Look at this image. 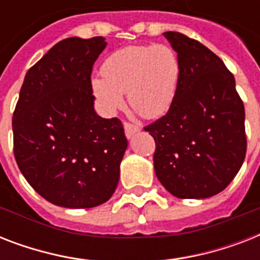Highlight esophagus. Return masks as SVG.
<instances>
[{
	"label": "esophagus",
	"mask_w": 260,
	"mask_h": 260,
	"mask_svg": "<svg viewBox=\"0 0 260 260\" xmlns=\"http://www.w3.org/2000/svg\"><path fill=\"white\" fill-rule=\"evenodd\" d=\"M124 129H125V136L128 139H131L135 134L140 132V128L138 125H134V124H129V122H124Z\"/></svg>",
	"instance_id": "34e87169"
}]
</instances>
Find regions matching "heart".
<instances>
[{"instance_id": "obj_1", "label": "heart", "mask_w": 260, "mask_h": 260, "mask_svg": "<svg viewBox=\"0 0 260 260\" xmlns=\"http://www.w3.org/2000/svg\"><path fill=\"white\" fill-rule=\"evenodd\" d=\"M102 77L91 79V89L106 114L129 105L143 117L155 118L170 109L178 89L181 64L166 44L128 46L105 59Z\"/></svg>"}]
</instances>
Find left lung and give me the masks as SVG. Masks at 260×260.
I'll return each mask as SVG.
<instances>
[{
  "label": "left lung",
  "instance_id": "obj_1",
  "mask_svg": "<svg viewBox=\"0 0 260 260\" xmlns=\"http://www.w3.org/2000/svg\"><path fill=\"white\" fill-rule=\"evenodd\" d=\"M163 36L181 73L166 116L144 128L156 144L155 174L175 197H212L230 185L246 158L244 105L217 55L179 32Z\"/></svg>",
  "mask_w": 260,
  "mask_h": 260
}]
</instances>
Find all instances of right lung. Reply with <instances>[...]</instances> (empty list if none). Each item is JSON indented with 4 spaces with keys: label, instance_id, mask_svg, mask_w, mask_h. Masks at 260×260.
Masks as SVG:
<instances>
[{
    "label": "right lung",
    "instance_id": "1",
    "mask_svg": "<svg viewBox=\"0 0 260 260\" xmlns=\"http://www.w3.org/2000/svg\"><path fill=\"white\" fill-rule=\"evenodd\" d=\"M105 38H69L25 75L13 113L14 158L47 201L83 209L106 202L117 187L125 154L118 118L94 110L91 69Z\"/></svg>",
    "mask_w": 260,
    "mask_h": 260
}]
</instances>
